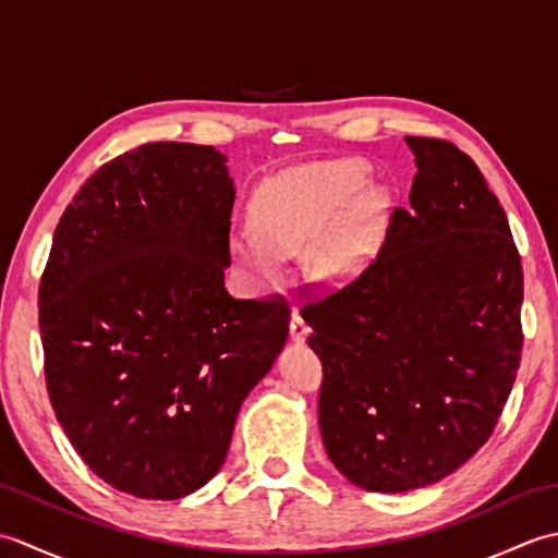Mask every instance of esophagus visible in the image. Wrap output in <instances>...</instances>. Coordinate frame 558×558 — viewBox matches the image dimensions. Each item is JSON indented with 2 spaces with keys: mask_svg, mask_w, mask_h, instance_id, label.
Here are the masks:
<instances>
[{
  "mask_svg": "<svg viewBox=\"0 0 558 558\" xmlns=\"http://www.w3.org/2000/svg\"><path fill=\"white\" fill-rule=\"evenodd\" d=\"M306 336H310V326L302 322L300 314H294L292 322H290V338H292V342H304Z\"/></svg>",
  "mask_w": 558,
  "mask_h": 558,
  "instance_id": "esophagus-1",
  "label": "esophagus"
}]
</instances>
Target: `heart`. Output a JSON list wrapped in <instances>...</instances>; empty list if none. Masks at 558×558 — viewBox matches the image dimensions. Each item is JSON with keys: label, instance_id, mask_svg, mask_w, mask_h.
Instances as JSON below:
<instances>
[{"label": "heart", "instance_id": "b5f03b06", "mask_svg": "<svg viewBox=\"0 0 558 558\" xmlns=\"http://www.w3.org/2000/svg\"><path fill=\"white\" fill-rule=\"evenodd\" d=\"M362 160L306 162L282 170L256 189V232L236 234L230 252L256 288L272 290L286 278V256L304 254V272L316 288L342 290L360 280L381 252L393 194L366 182Z\"/></svg>", "mask_w": 558, "mask_h": 558}]
</instances>
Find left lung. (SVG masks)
I'll return each instance as SVG.
<instances>
[{
	"mask_svg": "<svg viewBox=\"0 0 558 558\" xmlns=\"http://www.w3.org/2000/svg\"><path fill=\"white\" fill-rule=\"evenodd\" d=\"M417 174L376 260L306 304L324 364L318 426L342 477L400 494L487 444L523 350V266L480 168L448 141L405 136Z\"/></svg>",
	"mask_w": 558,
	"mask_h": 558,
	"instance_id": "left-lung-1",
	"label": "left lung"
}]
</instances>
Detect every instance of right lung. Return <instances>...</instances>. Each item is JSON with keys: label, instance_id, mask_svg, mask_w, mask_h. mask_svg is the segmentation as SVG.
Listing matches in <instances>:
<instances>
[{"label": "right lung", "instance_id": "right-lung-1", "mask_svg": "<svg viewBox=\"0 0 558 558\" xmlns=\"http://www.w3.org/2000/svg\"><path fill=\"white\" fill-rule=\"evenodd\" d=\"M232 204L220 150L146 144L102 165L52 236L38 310L54 417L138 499L218 475L236 412L286 348V304L225 288Z\"/></svg>", "mask_w": 558, "mask_h": 558}]
</instances>
